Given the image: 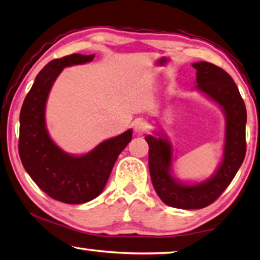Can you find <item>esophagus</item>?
<instances>
[{
    "mask_svg": "<svg viewBox=\"0 0 260 260\" xmlns=\"http://www.w3.org/2000/svg\"><path fill=\"white\" fill-rule=\"evenodd\" d=\"M149 125L144 119H137L136 122L134 123V130L137 135H143L145 131H148Z\"/></svg>",
    "mask_w": 260,
    "mask_h": 260,
    "instance_id": "1",
    "label": "esophagus"
}]
</instances>
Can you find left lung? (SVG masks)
<instances>
[{
  "instance_id": "left-lung-1",
  "label": "left lung",
  "mask_w": 260,
  "mask_h": 260,
  "mask_svg": "<svg viewBox=\"0 0 260 260\" xmlns=\"http://www.w3.org/2000/svg\"><path fill=\"white\" fill-rule=\"evenodd\" d=\"M197 88L220 105L226 116L223 160L206 182L186 185L171 176L172 148L167 139L149 135V170L157 194L177 209H203L216 201L230 185L246 153V108L235 81L226 71L209 62L193 63Z\"/></svg>"
}]
</instances>
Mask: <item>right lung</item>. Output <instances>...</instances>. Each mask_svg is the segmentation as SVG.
Wrapping results in <instances>:
<instances>
[{
  "label": "right lung",
  "mask_w": 260,
  "mask_h": 260,
  "mask_svg": "<svg viewBox=\"0 0 260 260\" xmlns=\"http://www.w3.org/2000/svg\"><path fill=\"white\" fill-rule=\"evenodd\" d=\"M95 55L73 54L54 59L40 71L20 114L18 153L31 179L49 197L67 204H82L102 192L119 153L133 130L110 138L83 156L62 151L49 137L44 111L52 84L63 68L92 61Z\"/></svg>",
  "instance_id": "add662e5"
}]
</instances>
